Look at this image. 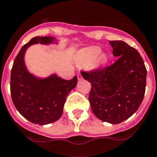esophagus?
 Returning a JSON list of instances; mask_svg holds the SVG:
<instances>
[{
	"mask_svg": "<svg viewBox=\"0 0 157 157\" xmlns=\"http://www.w3.org/2000/svg\"><path fill=\"white\" fill-rule=\"evenodd\" d=\"M77 78H78V80H81L82 79V76H81V74L80 72L77 73Z\"/></svg>",
	"mask_w": 157,
	"mask_h": 157,
	"instance_id": "34e87169",
	"label": "esophagus"
}]
</instances>
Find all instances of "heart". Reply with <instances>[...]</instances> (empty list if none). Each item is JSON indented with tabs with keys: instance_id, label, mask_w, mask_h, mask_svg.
Returning a JSON list of instances; mask_svg holds the SVG:
<instances>
[{
	"instance_id": "obj_1",
	"label": "heart",
	"mask_w": 157,
	"mask_h": 157,
	"mask_svg": "<svg viewBox=\"0 0 157 157\" xmlns=\"http://www.w3.org/2000/svg\"><path fill=\"white\" fill-rule=\"evenodd\" d=\"M101 48L98 46L84 48L79 53L77 62L80 64H90L97 59V63L100 65H106L109 61V56L107 53H101Z\"/></svg>"
}]
</instances>
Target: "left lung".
<instances>
[{"mask_svg":"<svg viewBox=\"0 0 157 157\" xmlns=\"http://www.w3.org/2000/svg\"><path fill=\"white\" fill-rule=\"evenodd\" d=\"M118 60L105 69L81 72L91 83L89 101L99 119L118 124L130 118L145 94L147 69L134 48L124 41H109Z\"/></svg>","mask_w":157,"mask_h":157,"instance_id":"8db88e82","label":"left lung"}]
</instances>
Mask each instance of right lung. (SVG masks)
Here are the masks:
<instances>
[{"label":"right lung","instance_id":"right-lung-1","mask_svg":"<svg viewBox=\"0 0 157 157\" xmlns=\"http://www.w3.org/2000/svg\"><path fill=\"white\" fill-rule=\"evenodd\" d=\"M57 44L53 37H34L24 45L15 57L10 75L12 101L21 115L31 123L46 125L58 120L63 114L66 99L77 83V77L66 81L51 74L39 77L29 71L25 56L33 44Z\"/></svg>","mask_w":157,"mask_h":157}]
</instances>
